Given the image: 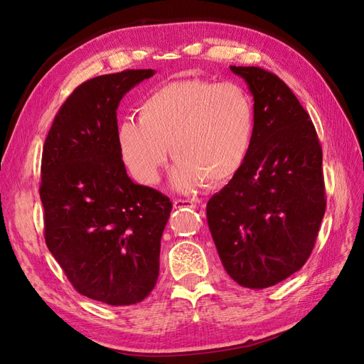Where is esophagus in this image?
<instances>
[{"label": "esophagus", "instance_id": "obj_1", "mask_svg": "<svg viewBox=\"0 0 364 364\" xmlns=\"http://www.w3.org/2000/svg\"><path fill=\"white\" fill-rule=\"evenodd\" d=\"M197 203H199V200L194 199H176L173 202L174 208H196Z\"/></svg>", "mask_w": 364, "mask_h": 364}]
</instances>
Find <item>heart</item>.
<instances>
[{
    "label": "heart",
    "instance_id": "1",
    "mask_svg": "<svg viewBox=\"0 0 364 364\" xmlns=\"http://www.w3.org/2000/svg\"><path fill=\"white\" fill-rule=\"evenodd\" d=\"M255 117L249 94L237 83L179 80L153 91L139 119L124 118L117 130L121 161L135 178L153 185L170 158L173 183L190 190L232 179L249 153Z\"/></svg>",
    "mask_w": 364,
    "mask_h": 364
}]
</instances>
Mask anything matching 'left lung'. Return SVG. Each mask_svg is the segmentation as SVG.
Instances as JSON below:
<instances>
[{
  "label": "left lung",
  "mask_w": 364,
  "mask_h": 364,
  "mask_svg": "<svg viewBox=\"0 0 364 364\" xmlns=\"http://www.w3.org/2000/svg\"><path fill=\"white\" fill-rule=\"evenodd\" d=\"M253 95V138L238 173L206 205L228 274L246 289L287 279L311 255L325 214L322 147L310 115L278 75L230 67Z\"/></svg>",
  "instance_id": "1"
}]
</instances>
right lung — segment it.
Here are the masks:
<instances>
[{
  "label": "right lung",
  "instance_id": "right-lung-1",
  "mask_svg": "<svg viewBox=\"0 0 364 364\" xmlns=\"http://www.w3.org/2000/svg\"><path fill=\"white\" fill-rule=\"evenodd\" d=\"M153 70L98 75L62 105L42 150L46 243L73 287L121 306L155 289L167 196L132 181L117 144L121 98Z\"/></svg>",
  "mask_w": 364,
  "mask_h": 364
}]
</instances>
